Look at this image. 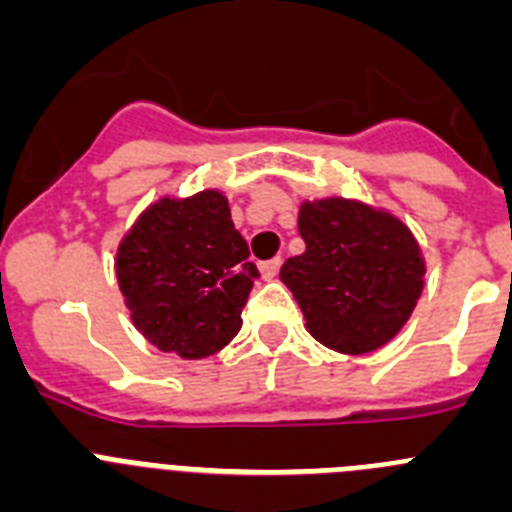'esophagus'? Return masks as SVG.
Listing matches in <instances>:
<instances>
[{
  "instance_id": "34e87169",
  "label": "esophagus",
  "mask_w": 512,
  "mask_h": 512,
  "mask_svg": "<svg viewBox=\"0 0 512 512\" xmlns=\"http://www.w3.org/2000/svg\"><path fill=\"white\" fill-rule=\"evenodd\" d=\"M280 257H273V260H265V262H260V273H262V278L265 280H270V278H275V275H278V270H280Z\"/></svg>"
}]
</instances>
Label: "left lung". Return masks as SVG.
I'll use <instances>...</instances> for the list:
<instances>
[{
  "mask_svg": "<svg viewBox=\"0 0 512 512\" xmlns=\"http://www.w3.org/2000/svg\"><path fill=\"white\" fill-rule=\"evenodd\" d=\"M298 232L306 252L285 260L280 280L313 339L342 354L388 344L423 290L426 265L411 229L388 211L334 196L306 201Z\"/></svg>",
  "mask_w": 512,
  "mask_h": 512,
  "instance_id": "8db88e82",
  "label": "left lung"
}]
</instances>
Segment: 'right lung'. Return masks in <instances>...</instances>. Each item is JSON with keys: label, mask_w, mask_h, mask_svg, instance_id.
Segmentation results:
<instances>
[{"label": "right lung", "mask_w": 512, "mask_h": 512, "mask_svg": "<svg viewBox=\"0 0 512 512\" xmlns=\"http://www.w3.org/2000/svg\"><path fill=\"white\" fill-rule=\"evenodd\" d=\"M260 278L224 193L160 199L124 234L117 280L147 342L183 359L216 354L242 329Z\"/></svg>", "instance_id": "1"}]
</instances>
